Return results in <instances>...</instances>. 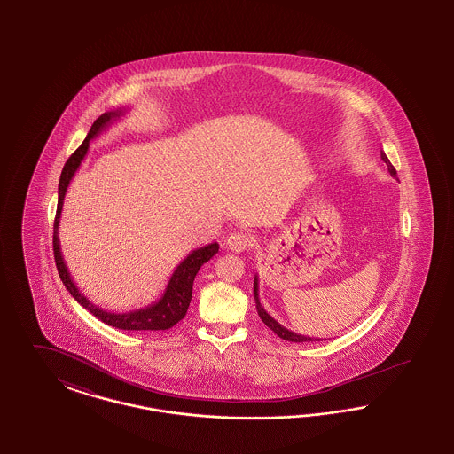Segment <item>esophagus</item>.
I'll return each mask as SVG.
<instances>
[{
	"instance_id": "esophagus-1",
	"label": "esophagus",
	"mask_w": 454,
	"mask_h": 454,
	"mask_svg": "<svg viewBox=\"0 0 454 454\" xmlns=\"http://www.w3.org/2000/svg\"><path fill=\"white\" fill-rule=\"evenodd\" d=\"M251 237L244 232H234L227 237V249L232 252H244L251 247Z\"/></svg>"
}]
</instances>
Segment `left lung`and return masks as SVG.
I'll return each mask as SVG.
<instances>
[{
	"label": "left lung",
	"mask_w": 454,
	"mask_h": 454,
	"mask_svg": "<svg viewBox=\"0 0 454 454\" xmlns=\"http://www.w3.org/2000/svg\"><path fill=\"white\" fill-rule=\"evenodd\" d=\"M380 158H382V161L386 163L387 168H388V173H390L394 178H397V171H395V168L390 165V161H388L386 153H380ZM254 300H255L257 315H259L261 319L264 321V325L269 326V328H270L276 335L279 336V338H283L286 341H296V343H302V341H321V340H323V338H311V336L298 335V333H294V332L287 330V328H285L281 323H278L276 319L272 318V317L269 315L268 311L262 308L261 301H259V279H257V276H254Z\"/></svg>",
	"instance_id": "1"
}]
</instances>
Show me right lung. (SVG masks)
Masks as SVG:
<instances>
[{
    "label": "right lung",
    "instance_id": "1",
    "mask_svg": "<svg viewBox=\"0 0 454 454\" xmlns=\"http://www.w3.org/2000/svg\"><path fill=\"white\" fill-rule=\"evenodd\" d=\"M126 113V109H118V111H109L104 113L99 118L94 121L90 126L89 133L85 136L84 143L72 153L68 158L66 167L62 169L60 182H59V203H57V214H55V222H53V254H55V264L59 276L62 279L64 286L67 287L68 293L74 296V300L84 306L87 311H90L102 323L114 326L119 330H168L175 326L180 319L185 318L186 309L192 301V289H193V281L205 262H208L217 252H219V244H208L203 246L200 249L190 252L185 259L176 266L169 278L168 285L165 293L158 301L148 304L145 308L133 309L128 313H111L106 311L94 302L89 301L84 294L79 291V287L72 281L67 266L64 262V255L60 251V240H59V223H60V215H62V207H64V199L67 193L70 180L74 178L75 171L81 167L85 154L89 152V143L98 135H101L113 121L121 118Z\"/></svg>",
    "mask_w": 454,
    "mask_h": 454
}]
</instances>
